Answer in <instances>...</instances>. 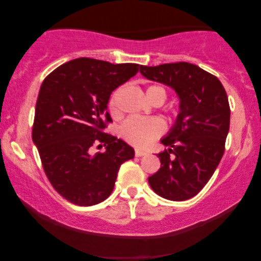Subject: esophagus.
Segmentation results:
<instances>
[{
	"label": "esophagus",
	"mask_w": 261,
	"mask_h": 261,
	"mask_svg": "<svg viewBox=\"0 0 261 261\" xmlns=\"http://www.w3.org/2000/svg\"><path fill=\"white\" fill-rule=\"evenodd\" d=\"M144 155H146L145 151H142V149H139V148L135 149V156H144Z\"/></svg>",
	"instance_id": "1"
}]
</instances>
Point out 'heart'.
Masks as SVG:
<instances>
[{
    "mask_svg": "<svg viewBox=\"0 0 261 261\" xmlns=\"http://www.w3.org/2000/svg\"><path fill=\"white\" fill-rule=\"evenodd\" d=\"M120 90H116L112 95L109 101V109L113 114L117 113V98ZM146 96L149 101L160 98L166 99V90L162 85H149L146 90ZM165 130L164 122L159 119H140V117H129L124 121L120 128L121 137L130 145L137 147H147L151 142L160 137Z\"/></svg>",
    "mask_w": 261,
    "mask_h": 261,
    "instance_id": "obj_1",
    "label": "heart"
}]
</instances>
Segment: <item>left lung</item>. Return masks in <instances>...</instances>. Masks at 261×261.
<instances>
[{
  "label": "left lung",
  "instance_id": "obj_1",
  "mask_svg": "<svg viewBox=\"0 0 261 261\" xmlns=\"http://www.w3.org/2000/svg\"><path fill=\"white\" fill-rule=\"evenodd\" d=\"M147 80L172 88L179 114L162 139V166L148 177L155 194L170 201H187L204 188L224 153L230 108L219 78L194 64L179 62L140 66Z\"/></svg>",
  "mask_w": 261,
  "mask_h": 261
}]
</instances>
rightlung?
Returning <instances> with one entry per match:
<instances>
[{"instance_id":"obj_1","label":"right lung","mask_w":261,"mask_h":261,"mask_svg":"<svg viewBox=\"0 0 261 261\" xmlns=\"http://www.w3.org/2000/svg\"><path fill=\"white\" fill-rule=\"evenodd\" d=\"M139 64H112L77 58L42 82L35 106L32 139L49 183L67 201L89 206L113 192L121 164L134 149L105 133L112 122L107 105L112 92L137 74ZM96 144L106 151L91 153Z\"/></svg>"}]
</instances>
